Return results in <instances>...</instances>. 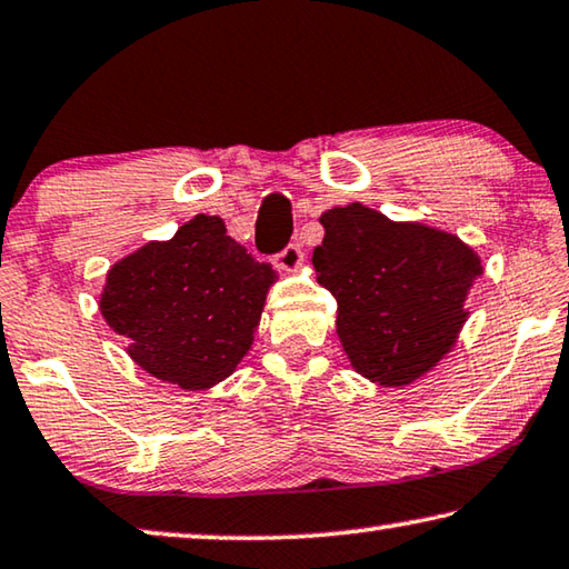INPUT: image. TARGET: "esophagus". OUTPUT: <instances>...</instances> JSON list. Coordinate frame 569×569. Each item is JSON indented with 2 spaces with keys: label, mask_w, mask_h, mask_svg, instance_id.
Here are the masks:
<instances>
[{
  "label": "esophagus",
  "mask_w": 569,
  "mask_h": 569,
  "mask_svg": "<svg viewBox=\"0 0 569 569\" xmlns=\"http://www.w3.org/2000/svg\"><path fill=\"white\" fill-rule=\"evenodd\" d=\"M273 263L281 270H296L303 263V248L299 242H288V246L273 258Z\"/></svg>",
  "instance_id": "34e87169"
}]
</instances>
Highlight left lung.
<instances>
[{"mask_svg":"<svg viewBox=\"0 0 569 569\" xmlns=\"http://www.w3.org/2000/svg\"><path fill=\"white\" fill-rule=\"evenodd\" d=\"M317 281L337 299V333L367 380H418L456 345L481 260L450 232L392 222L351 202L321 214Z\"/></svg>","mask_w":569,"mask_h":569,"instance_id":"left-lung-1","label":"left lung"}]
</instances>
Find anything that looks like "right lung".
I'll return each mask as SVG.
<instances>
[{"label": "right lung", "mask_w": 569, "mask_h": 569, "mask_svg": "<svg viewBox=\"0 0 569 569\" xmlns=\"http://www.w3.org/2000/svg\"><path fill=\"white\" fill-rule=\"evenodd\" d=\"M270 263H258L210 214L147 242L108 270L101 313L131 341L129 357L182 390H207L236 372L263 313Z\"/></svg>", "instance_id": "1"}]
</instances>
